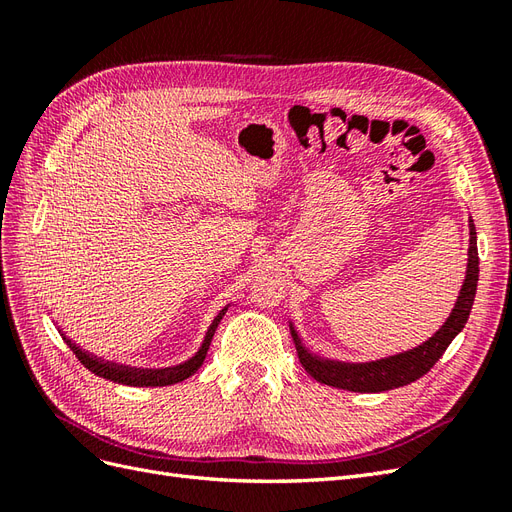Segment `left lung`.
<instances>
[{
    "label": "left lung",
    "mask_w": 512,
    "mask_h": 512,
    "mask_svg": "<svg viewBox=\"0 0 512 512\" xmlns=\"http://www.w3.org/2000/svg\"><path fill=\"white\" fill-rule=\"evenodd\" d=\"M476 284H478V247H476V228H474V222L470 220V250H468L466 282L461 286V292L451 316L446 318L442 329L433 337H429L423 346L389 356V359L371 361V363H339V361L320 359V356L309 352L301 344L297 331L290 327L292 342H294V348H297L299 361L314 380L327 386H335V389L352 391V393H382V391L399 389V386H406L425 376L427 371L440 361V356L444 354L448 344L457 337V333L466 327L472 312V303L476 297Z\"/></svg>",
    "instance_id": "left-lung-1"
}]
</instances>
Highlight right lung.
Wrapping results in <instances>:
<instances>
[{
  "instance_id": "1",
  "label": "right lung",
  "mask_w": 512,
  "mask_h": 512,
  "mask_svg": "<svg viewBox=\"0 0 512 512\" xmlns=\"http://www.w3.org/2000/svg\"><path fill=\"white\" fill-rule=\"evenodd\" d=\"M226 309L228 307H224L222 312L215 316V320L211 322V327H209V331L205 335V342H203V346H200V350L192 356L190 361H185V363H181L177 367L136 369V367L117 365V363H111V361H102V359H98V356H91L89 352L81 350L64 333H61V337H64V342L76 354V359H79L89 371H94V374L100 376V378H106V380H111V382H119V384H128V386H168V384L183 382L185 378H190L192 374H196V371L200 369V365L205 363V356H207V350L211 346L213 333H215V329H218V324H220L222 316L226 314Z\"/></svg>"
}]
</instances>
